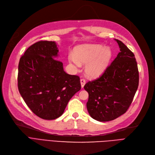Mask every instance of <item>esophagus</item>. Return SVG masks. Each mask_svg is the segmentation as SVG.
<instances>
[{"instance_id": "34e87169", "label": "esophagus", "mask_w": 155, "mask_h": 155, "mask_svg": "<svg viewBox=\"0 0 155 155\" xmlns=\"http://www.w3.org/2000/svg\"><path fill=\"white\" fill-rule=\"evenodd\" d=\"M86 79H85V78H81V83L82 87H84L85 84H86Z\"/></svg>"}]
</instances>
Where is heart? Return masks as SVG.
<instances>
[{
	"mask_svg": "<svg viewBox=\"0 0 155 155\" xmlns=\"http://www.w3.org/2000/svg\"><path fill=\"white\" fill-rule=\"evenodd\" d=\"M111 57L110 49L103 46H81L74 50V56H69V61L77 67L81 66V64H87L86 68L87 75L97 77L106 69Z\"/></svg>",
	"mask_w": 155,
	"mask_h": 155,
	"instance_id": "obj_1",
	"label": "heart"
}]
</instances>
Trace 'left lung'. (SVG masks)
Instances as JSON below:
<instances>
[{
    "label": "left lung",
    "instance_id": "left-lung-1",
    "mask_svg": "<svg viewBox=\"0 0 155 155\" xmlns=\"http://www.w3.org/2000/svg\"><path fill=\"white\" fill-rule=\"evenodd\" d=\"M116 41L120 48L117 57L101 77L84 87L89 93L88 113L100 122L113 120L126 113L138 86L139 73L134 54L122 42Z\"/></svg>",
    "mask_w": 155,
    "mask_h": 155
}]
</instances>
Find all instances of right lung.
Instances as JSON below:
<instances>
[{
  "mask_svg": "<svg viewBox=\"0 0 155 155\" xmlns=\"http://www.w3.org/2000/svg\"><path fill=\"white\" fill-rule=\"evenodd\" d=\"M58 52L55 42L41 41L26 49L18 63L19 93L32 112L45 120L61 117L81 89L80 77L66 73L62 62L53 58Z\"/></svg>",
  "mask_w": 155,
  "mask_h": 155,
  "instance_id": "add662e5",
  "label": "right lung"
}]
</instances>
